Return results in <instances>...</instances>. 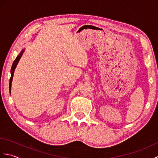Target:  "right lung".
Returning a JSON list of instances; mask_svg holds the SVG:
<instances>
[{
    "instance_id": "obj_1",
    "label": "right lung",
    "mask_w": 158,
    "mask_h": 158,
    "mask_svg": "<svg viewBox=\"0 0 158 158\" xmlns=\"http://www.w3.org/2000/svg\"><path fill=\"white\" fill-rule=\"evenodd\" d=\"M23 51H22L21 53H20V54L17 57L16 59L14 60V62H13V64H12V67H11V78H10L9 80V91L11 92V83H12V79H13V73H14V70L15 67L18 64V63L19 62V60L21 58V57L22 56V53H23Z\"/></svg>"
}]
</instances>
